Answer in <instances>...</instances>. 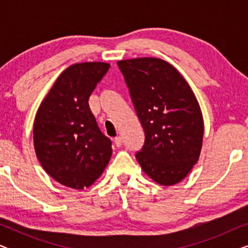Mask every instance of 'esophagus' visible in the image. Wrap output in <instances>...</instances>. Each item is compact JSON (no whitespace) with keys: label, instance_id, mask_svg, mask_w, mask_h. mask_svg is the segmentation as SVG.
<instances>
[{"label":"esophagus","instance_id":"obj_1","mask_svg":"<svg viewBox=\"0 0 248 248\" xmlns=\"http://www.w3.org/2000/svg\"><path fill=\"white\" fill-rule=\"evenodd\" d=\"M114 143L116 147H122V144H123V140H122L121 137H117V138H115Z\"/></svg>","mask_w":248,"mask_h":248}]
</instances>
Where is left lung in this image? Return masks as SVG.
Returning a JSON list of instances; mask_svg holds the SVG:
<instances>
[{
    "instance_id": "left-lung-1",
    "label": "left lung",
    "mask_w": 248,
    "mask_h": 248,
    "mask_svg": "<svg viewBox=\"0 0 248 248\" xmlns=\"http://www.w3.org/2000/svg\"><path fill=\"white\" fill-rule=\"evenodd\" d=\"M144 131L135 158L149 177L174 185L186 177L200 157L201 108L177 70L155 57L117 62Z\"/></svg>"
}]
</instances>
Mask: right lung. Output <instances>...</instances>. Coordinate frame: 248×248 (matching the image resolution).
Segmentation results:
<instances>
[{
  "label": "right lung",
  "mask_w": 248,
  "mask_h": 248,
  "mask_svg": "<svg viewBox=\"0 0 248 248\" xmlns=\"http://www.w3.org/2000/svg\"><path fill=\"white\" fill-rule=\"evenodd\" d=\"M108 69L109 64L101 62L67 67L37 111V157L47 174L67 187H89L110 159V139L101 133L88 104Z\"/></svg>",
  "instance_id": "obj_1"
}]
</instances>
